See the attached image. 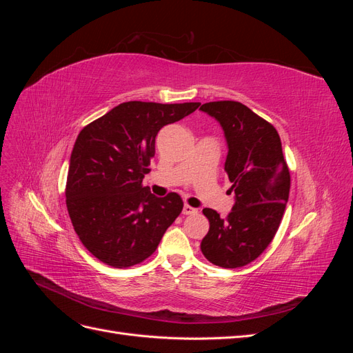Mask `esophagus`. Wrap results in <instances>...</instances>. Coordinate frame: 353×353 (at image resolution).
I'll list each match as a JSON object with an SVG mask.
<instances>
[{
    "mask_svg": "<svg viewBox=\"0 0 353 353\" xmlns=\"http://www.w3.org/2000/svg\"><path fill=\"white\" fill-rule=\"evenodd\" d=\"M183 213H184V215H194V213H197V209H194V208H191V206L185 205V206H184V209H183Z\"/></svg>",
    "mask_w": 353,
    "mask_h": 353,
    "instance_id": "obj_1",
    "label": "esophagus"
}]
</instances>
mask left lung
<instances>
[{
    "instance_id": "1",
    "label": "left lung",
    "mask_w": 353,
    "mask_h": 353,
    "mask_svg": "<svg viewBox=\"0 0 353 353\" xmlns=\"http://www.w3.org/2000/svg\"><path fill=\"white\" fill-rule=\"evenodd\" d=\"M221 123L228 144L225 172L236 203L227 218L203 209L209 232L205 258L221 268H240L259 258L272 241L290 193V172L275 128L239 101H210L200 108Z\"/></svg>"
}]
</instances>
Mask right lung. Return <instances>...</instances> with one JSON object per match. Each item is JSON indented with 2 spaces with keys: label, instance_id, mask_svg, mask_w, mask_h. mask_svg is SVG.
I'll return each mask as SVG.
<instances>
[{
  "label": "right lung",
  "instance_id": "add662e5",
  "mask_svg": "<svg viewBox=\"0 0 353 353\" xmlns=\"http://www.w3.org/2000/svg\"><path fill=\"white\" fill-rule=\"evenodd\" d=\"M200 103L126 101L87 125L74 141L66 206L74 232L91 254L113 268L152 256L184 208L176 193L156 197L143 185L157 132Z\"/></svg>",
  "mask_w": 353,
  "mask_h": 353
}]
</instances>
